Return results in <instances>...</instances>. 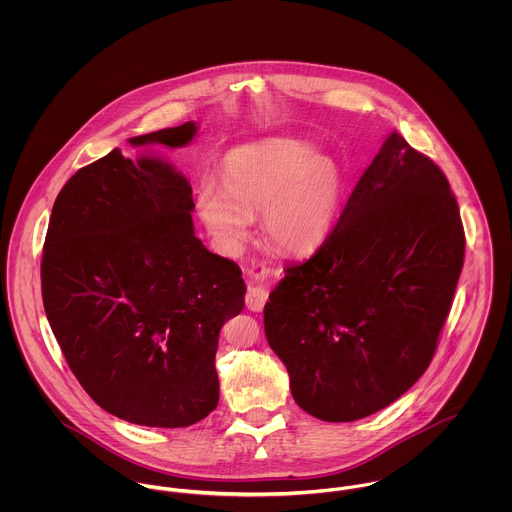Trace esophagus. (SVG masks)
Segmentation results:
<instances>
[{
    "instance_id": "34e87169",
    "label": "esophagus",
    "mask_w": 512,
    "mask_h": 512,
    "mask_svg": "<svg viewBox=\"0 0 512 512\" xmlns=\"http://www.w3.org/2000/svg\"><path fill=\"white\" fill-rule=\"evenodd\" d=\"M248 274H250L254 280H264V278H268L270 270H268L264 264H254ZM266 297H268V293H266V290H264L262 286L250 284L248 290H246V307L252 309V311H260V309L264 307V303H266Z\"/></svg>"
}]
</instances>
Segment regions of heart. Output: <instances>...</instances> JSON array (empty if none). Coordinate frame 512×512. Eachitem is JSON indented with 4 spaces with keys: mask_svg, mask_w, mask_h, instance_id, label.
Listing matches in <instances>:
<instances>
[{
    "mask_svg": "<svg viewBox=\"0 0 512 512\" xmlns=\"http://www.w3.org/2000/svg\"><path fill=\"white\" fill-rule=\"evenodd\" d=\"M345 177L339 163L315 147L270 138L232 149L224 157L222 185L203 179L195 207L217 248L234 254L252 215L268 242L290 254L317 250L339 219Z\"/></svg>",
    "mask_w": 512,
    "mask_h": 512,
    "instance_id": "b5f03b06",
    "label": "heart"
}]
</instances>
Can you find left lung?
<instances>
[{
    "label": "left lung",
    "mask_w": 512,
    "mask_h": 512,
    "mask_svg": "<svg viewBox=\"0 0 512 512\" xmlns=\"http://www.w3.org/2000/svg\"><path fill=\"white\" fill-rule=\"evenodd\" d=\"M463 254L449 181L392 132L327 240L286 266L264 307L297 406L355 422L398 400L434 359Z\"/></svg>",
    "instance_id": "8db88e82"
}]
</instances>
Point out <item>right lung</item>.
I'll return each instance as SVG.
<instances>
[{
	"mask_svg": "<svg viewBox=\"0 0 512 512\" xmlns=\"http://www.w3.org/2000/svg\"><path fill=\"white\" fill-rule=\"evenodd\" d=\"M195 122L130 138L187 146ZM193 189L161 157L116 147L61 189L41 260L51 329L76 380L106 412L185 428L219 404L220 327L244 307L238 264L195 236Z\"/></svg>",
	"mask_w": 512,
	"mask_h": 512,
	"instance_id": "1",
	"label": "right lung"
}]
</instances>
